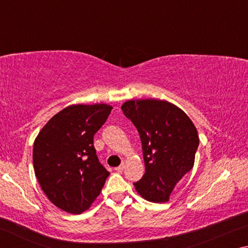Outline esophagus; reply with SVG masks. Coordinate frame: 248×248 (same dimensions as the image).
Here are the masks:
<instances>
[{
    "label": "esophagus",
    "instance_id": "34e87169",
    "mask_svg": "<svg viewBox=\"0 0 248 248\" xmlns=\"http://www.w3.org/2000/svg\"><path fill=\"white\" fill-rule=\"evenodd\" d=\"M124 170V163H123V164H121L120 166L116 167V169H115V170L118 171V173H121V171H123Z\"/></svg>",
    "mask_w": 248,
    "mask_h": 248
}]
</instances>
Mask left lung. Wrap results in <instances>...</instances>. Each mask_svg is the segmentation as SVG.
I'll return each mask as SVG.
<instances>
[{"label":"left lung","instance_id":"left-lung-1","mask_svg":"<svg viewBox=\"0 0 248 248\" xmlns=\"http://www.w3.org/2000/svg\"><path fill=\"white\" fill-rule=\"evenodd\" d=\"M121 109L138 129L143 150L145 173L134 183L136 190L151 202H167L194 167L198 131L184 110L166 100L131 99Z\"/></svg>","mask_w":248,"mask_h":248}]
</instances>
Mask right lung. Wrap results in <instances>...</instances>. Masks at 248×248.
<instances>
[{
  "instance_id": "1",
  "label": "right lung",
  "mask_w": 248,
  "mask_h": 248,
  "mask_svg": "<svg viewBox=\"0 0 248 248\" xmlns=\"http://www.w3.org/2000/svg\"><path fill=\"white\" fill-rule=\"evenodd\" d=\"M111 109L107 104L71 105L54 115L33 142V170L41 189L65 212L79 215L89 209L109 176L93 139Z\"/></svg>"
}]
</instances>
